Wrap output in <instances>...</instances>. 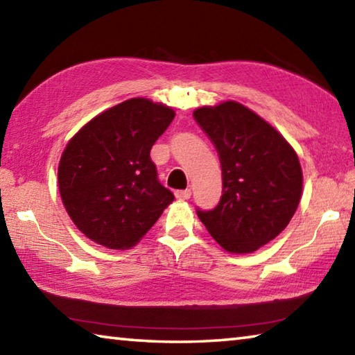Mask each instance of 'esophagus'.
Returning <instances> with one entry per match:
<instances>
[{"label":"esophagus","instance_id":"obj_1","mask_svg":"<svg viewBox=\"0 0 355 355\" xmlns=\"http://www.w3.org/2000/svg\"><path fill=\"white\" fill-rule=\"evenodd\" d=\"M173 194H175L177 200H188L191 197V189H178Z\"/></svg>","mask_w":355,"mask_h":355}]
</instances>
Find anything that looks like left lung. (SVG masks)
Returning <instances> with one entry per match:
<instances>
[{
  "mask_svg": "<svg viewBox=\"0 0 355 355\" xmlns=\"http://www.w3.org/2000/svg\"><path fill=\"white\" fill-rule=\"evenodd\" d=\"M194 119L213 141L222 167L218 207L197 216L216 243L252 254L290 224L302 196L294 148L271 123L238 101L202 106Z\"/></svg>",
  "mask_w": 355,
  "mask_h": 355,
  "instance_id": "obj_1",
  "label": "left lung"
}]
</instances>
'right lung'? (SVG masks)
Masks as SVG:
<instances>
[{
	"instance_id": "add662e5",
	"label": "right lung",
	"mask_w": 355,
	"mask_h": 355,
	"mask_svg": "<svg viewBox=\"0 0 355 355\" xmlns=\"http://www.w3.org/2000/svg\"><path fill=\"white\" fill-rule=\"evenodd\" d=\"M173 117L163 103L130 98L89 120L65 146L59 192L70 219L94 243L133 248L173 202L150 158Z\"/></svg>"
}]
</instances>
